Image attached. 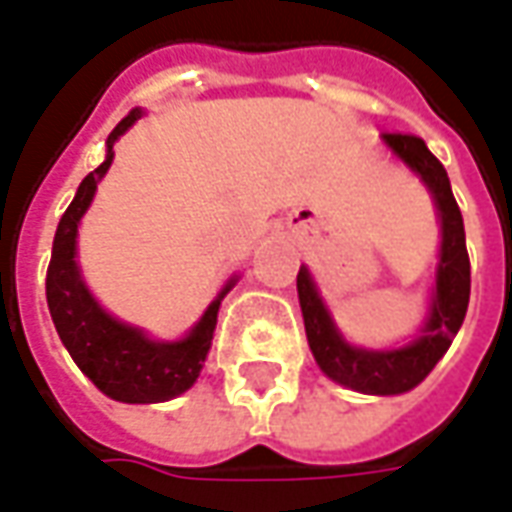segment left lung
I'll return each instance as SVG.
<instances>
[{"mask_svg":"<svg viewBox=\"0 0 512 512\" xmlns=\"http://www.w3.org/2000/svg\"><path fill=\"white\" fill-rule=\"evenodd\" d=\"M382 142L426 183L440 217L443 239H440V259L424 329L415 334L412 343L401 348L373 351V348L351 345L334 326L306 267L298 270V301H301L309 348L329 379L368 396H398L424 382L463 326L468 295H471V262L465 250L463 214L451 195L449 175L443 164L429 153L424 139L410 133H384Z\"/></svg>","mask_w":512,"mask_h":512,"instance_id":"1","label":"left lung"}]
</instances>
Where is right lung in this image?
I'll return each mask as SVG.
<instances>
[{"instance_id": "right-lung-1", "label": "right lung", "mask_w": 512, "mask_h": 512, "mask_svg": "<svg viewBox=\"0 0 512 512\" xmlns=\"http://www.w3.org/2000/svg\"><path fill=\"white\" fill-rule=\"evenodd\" d=\"M136 119H142V108H133L111 130L105 161L94 172H88L83 183L77 186V195L69 203V209L63 211L47 270V303L61 343L72 354L77 368L83 370L105 396L125 401V404H158V401L181 396L197 382L211 340H214L220 301L225 298V292L234 287L236 278H231L220 295L209 303V309L197 320L195 329L175 343L150 340L142 329L108 315L88 292L77 259H74L77 225L94 200L97 183L114 161V142Z\"/></svg>"}]
</instances>
